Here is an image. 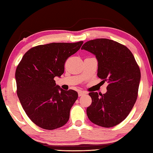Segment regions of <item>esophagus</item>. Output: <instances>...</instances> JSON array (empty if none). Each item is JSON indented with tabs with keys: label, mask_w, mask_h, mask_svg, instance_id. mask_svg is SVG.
Returning <instances> with one entry per match:
<instances>
[{
	"label": "esophagus",
	"mask_w": 153,
	"mask_h": 153,
	"mask_svg": "<svg viewBox=\"0 0 153 153\" xmlns=\"http://www.w3.org/2000/svg\"><path fill=\"white\" fill-rule=\"evenodd\" d=\"M86 94V92L84 91H79L78 92V96L79 97H82V96Z\"/></svg>",
	"instance_id": "esophagus-1"
}]
</instances>
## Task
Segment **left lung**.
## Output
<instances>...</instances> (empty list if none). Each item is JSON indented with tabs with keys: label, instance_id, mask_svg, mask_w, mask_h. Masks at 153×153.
Segmentation results:
<instances>
[{
	"label": "left lung",
	"instance_id": "left-lung-1",
	"mask_svg": "<svg viewBox=\"0 0 153 153\" xmlns=\"http://www.w3.org/2000/svg\"><path fill=\"white\" fill-rule=\"evenodd\" d=\"M82 49L96 56L98 77L107 82L105 94L92 92V104L86 109L90 121L104 128L125 120L138 97L140 70L133 54L121 44L107 38L88 41Z\"/></svg>",
	"mask_w": 153,
	"mask_h": 153
}]
</instances>
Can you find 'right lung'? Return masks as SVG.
Returning a JSON list of instances; mask_svg holds the SVG:
<instances>
[{
    "instance_id": "right-lung-1",
    "label": "right lung",
    "mask_w": 153,
    "mask_h": 153,
    "mask_svg": "<svg viewBox=\"0 0 153 153\" xmlns=\"http://www.w3.org/2000/svg\"><path fill=\"white\" fill-rule=\"evenodd\" d=\"M75 43H50L28 50L17 67V94L26 115L40 128L55 129L66 124L78 94L56 86L55 77L64 73L65 63L81 47Z\"/></svg>"
}]
</instances>
